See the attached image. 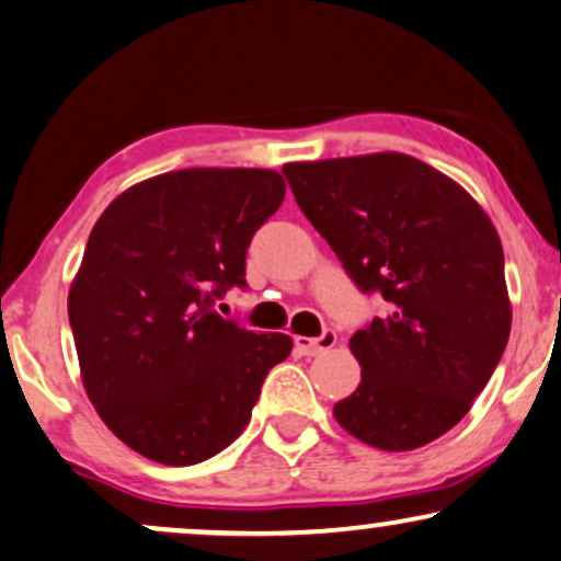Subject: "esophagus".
Returning a JSON list of instances; mask_svg holds the SVG:
<instances>
[{"mask_svg":"<svg viewBox=\"0 0 561 561\" xmlns=\"http://www.w3.org/2000/svg\"><path fill=\"white\" fill-rule=\"evenodd\" d=\"M335 341H339V335L333 331H325L320 339H305V335H295V348L300 351L302 356H318L323 354V351L333 348Z\"/></svg>","mask_w":561,"mask_h":561,"instance_id":"34e87169","label":"esophagus"}]
</instances>
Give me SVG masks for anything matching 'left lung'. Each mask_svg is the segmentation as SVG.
<instances>
[{
  "label": "left lung",
  "mask_w": 561,
  "mask_h": 561,
  "mask_svg": "<svg viewBox=\"0 0 561 561\" xmlns=\"http://www.w3.org/2000/svg\"><path fill=\"white\" fill-rule=\"evenodd\" d=\"M282 171L351 279L390 302L351 335L362 382L335 421L382 451L436 442L469 413L511 335L495 226L465 186L398 151Z\"/></svg>",
  "instance_id": "obj_1"
}]
</instances>
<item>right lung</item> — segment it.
<instances>
[{
    "label": "right lung",
    "mask_w": 561,
    "mask_h": 561,
    "mask_svg": "<svg viewBox=\"0 0 561 561\" xmlns=\"http://www.w3.org/2000/svg\"><path fill=\"white\" fill-rule=\"evenodd\" d=\"M272 169H182L107 205L69 289L79 371L96 415L140 457L190 467L251 421L293 339L210 310L245 285L251 236L285 199Z\"/></svg>",
    "instance_id": "right-lung-1"
}]
</instances>
